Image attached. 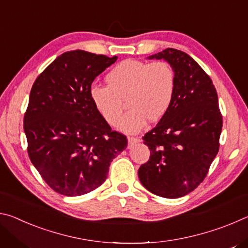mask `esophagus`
Here are the masks:
<instances>
[{
  "instance_id": "obj_1",
  "label": "esophagus",
  "mask_w": 248,
  "mask_h": 248,
  "mask_svg": "<svg viewBox=\"0 0 248 248\" xmlns=\"http://www.w3.org/2000/svg\"><path fill=\"white\" fill-rule=\"evenodd\" d=\"M138 142H140L139 138H133V137H129L128 138V146H129V148H131L133 144L138 143Z\"/></svg>"
}]
</instances>
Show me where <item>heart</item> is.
I'll return each mask as SVG.
<instances>
[{"mask_svg":"<svg viewBox=\"0 0 248 248\" xmlns=\"http://www.w3.org/2000/svg\"><path fill=\"white\" fill-rule=\"evenodd\" d=\"M108 85L94 84L90 97L102 118L115 125L121 116L124 99L130 110L120 119L119 130L137 133L148 119L156 121L169 110L176 86L175 72L166 61H121L107 75Z\"/></svg>","mask_w":248,"mask_h":248,"instance_id":"1","label":"heart"}]
</instances>
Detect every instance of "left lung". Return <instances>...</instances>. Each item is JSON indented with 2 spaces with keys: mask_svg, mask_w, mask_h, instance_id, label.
Returning <instances> with one entry per match:
<instances>
[{
  "mask_svg": "<svg viewBox=\"0 0 248 248\" xmlns=\"http://www.w3.org/2000/svg\"><path fill=\"white\" fill-rule=\"evenodd\" d=\"M149 59H164L175 72L173 102L143 137L150 159L138 170L141 184L164 198H179L205 178L219 152L222 115L216 87L187 53L167 48Z\"/></svg>",
  "mask_w": 248,
  "mask_h": 248,
  "instance_id": "8db88e82",
  "label": "left lung"
}]
</instances>
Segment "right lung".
<instances>
[{"label": "right lung", "mask_w": 248, "mask_h": 248, "mask_svg": "<svg viewBox=\"0 0 248 248\" xmlns=\"http://www.w3.org/2000/svg\"><path fill=\"white\" fill-rule=\"evenodd\" d=\"M116 60L84 50L64 52L31 87L24 116L28 155L59 194L75 197L96 189L127 148V138L112 131L90 97L96 77Z\"/></svg>", "instance_id": "add662e5"}]
</instances>
